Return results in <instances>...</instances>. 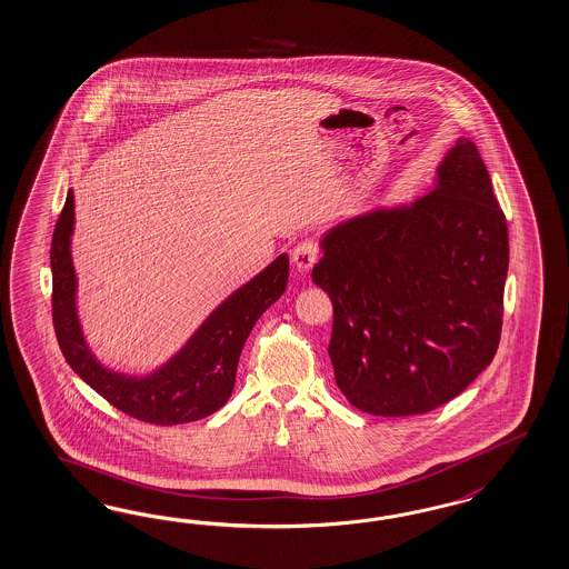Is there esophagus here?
I'll list each match as a JSON object with an SVG mask.
<instances>
[{
    "label": "esophagus",
    "instance_id": "34e87169",
    "mask_svg": "<svg viewBox=\"0 0 569 569\" xmlns=\"http://www.w3.org/2000/svg\"><path fill=\"white\" fill-rule=\"evenodd\" d=\"M318 257H320V249H318V242L312 239L301 240L293 249V263L301 272H308L318 261Z\"/></svg>",
    "mask_w": 569,
    "mask_h": 569
}]
</instances>
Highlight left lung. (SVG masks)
<instances>
[{
	"label": "left lung",
	"mask_w": 569,
	"mask_h": 569,
	"mask_svg": "<svg viewBox=\"0 0 569 569\" xmlns=\"http://www.w3.org/2000/svg\"><path fill=\"white\" fill-rule=\"evenodd\" d=\"M320 249L312 280L332 301L330 362L358 410L431 412L492 362L509 234L471 140L443 154L431 192L330 228Z\"/></svg>",
	"instance_id": "left-lung-1"
}]
</instances>
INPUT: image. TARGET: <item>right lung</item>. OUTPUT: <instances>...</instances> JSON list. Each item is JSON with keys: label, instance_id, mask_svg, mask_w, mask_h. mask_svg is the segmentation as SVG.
<instances>
[{"label": "right lung", "instance_id": "add662e5", "mask_svg": "<svg viewBox=\"0 0 569 569\" xmlns=\"http://www.w3.org/2000/svg\"><path fill=\"white\" fill-rule=\"evenodd\" d=\"M73 228L74 199L69 190L50 249L56 339L69 367L107 402L138 421L182 425L220 410L234 389L240 351L257 318L287 289V253L223 299L166 365L147 375H126L93 356L81 329L71 257Z\"/></svg>", "mask_w": 569, "mask_h": 569}]
</instances>
